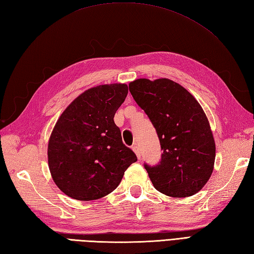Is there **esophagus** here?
Here are the masks:
<instances>
[{
    "label": "esophagus",
    "mask_w": 254,
    "mask_h": 254,
    "mask_svg": "<svg viewBox=\"0 0 254 254\" xmlns=\"http://www.w3.org/2000/svg\"><path fill=\"white\" fill-rule=\"evenodd\" d=\"M132 149H133V151L135 152V154H136L137 158H138V159H140V151H139V148H138V146H136V145H135V146H133V147H132Z\"/></svg>",
    "instance_id": "obj_1"
}]
</instances>
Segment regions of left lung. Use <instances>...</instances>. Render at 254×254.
I'll return each mask as SVG.
<instances>
[{"label":"left lung","mask_w":254,"mask_h":254,"mask_svg":"<svg viewBox=\"0 0 254 254\" xmlns=\"http://www.w3.org/2000/svg\"><path fill=\"white\" fill-rule=\"evenodd\" d=\"M128 88L160 140V161L144 164L152 184L171 197L192 196L207 184L215 160L214 138L201 106L169 79H137Z\"/></svg>","instance_id":"1"}]
</instances>
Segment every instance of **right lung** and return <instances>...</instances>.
Wrapping results in <instances>:
<instances>
[{
    "label": "right lung",
    "instance_id": "add662e5",
    "mask_svg": "<svg viewBox=\"0 0 254 254\" xmlns=\"http://www.w3.org/2000/svg\"><path fill=\"white\" fill-rule=\"evenodd\" d=\"M126 84L82 93L62 114L49 141V167L58 188L81 201L115 190L137 157L122 141L114 117L127 95Z\"/></svg>",
    "mask_w": 254,
    "mask_h": 254
}]
</instances>
